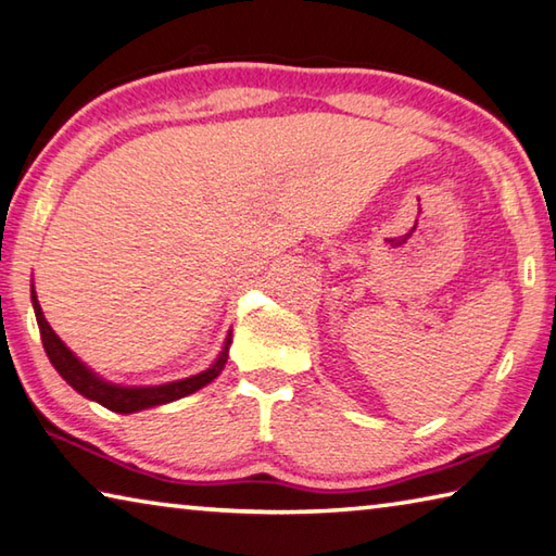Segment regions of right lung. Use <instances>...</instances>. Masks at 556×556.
<instances>
[{"mask_svg": "<svg viewBox=\"0 0 556 556\" xmlns=\"http://www.w3.org/2000/svg\"><path fill=\"white\" fill-rule=\"evenodd\" d=\"M31 301H34L36 320H38V328H40V340H43V348H46V355L50 359V365L58 369V375L63 377L75 391H79L83 396L92 399L97 403H102V406L109 408V410L134 413V410L163 406V403L177 401L181 396H187V393H194L197 389L206 387L208 381H214L228 362L230 338L226 340L224 352H220L214 365H211L206 371H201V375H197V377L173 381V383H163V387H148V389L116 387V383H109V381H102L99 377H94L92 371H89L83 365V362H79L73 355V352L65 348V342L60 340L53 332V328L48 326L43 311H40V306H38V299H36L34 289H31Z\"/></svg>", "mask_w": 556, "mask_h": 556, "instance_id": "obj_1", "label": "right lung"}]
</instances>
